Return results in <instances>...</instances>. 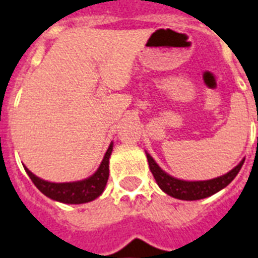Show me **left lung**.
Here are the masks:
<instances>
[{"instance_id": "8db88e82", "label": "left lung", "mask_w": 258, "mask_h": 258, "mask_svg": "<svg viewBox=\"0 0 258 258\" xmlns=\"http://www.w3.org/2000/svg\"><path fill=\"white\" fill-rule=\"evenodd\" d=\"M146 158H148V162H149L150 172L156 178V182L158 184V186L161 187L166 195L172 196L174 199L186 200V201L207 199L209 196L214 195V193H217L225 186H228L234 180L237 173L240 172L241 166L245 161V160H242L229 173L217 177V178H213V180L184 181L174 178V177L169 176L168 173H165L148 153H146Z\"/></svg>"}]
</instances>
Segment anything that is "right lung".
I'll return each instance as SVG.
<instances>
[{"label":"right lung","instance_id":"obj_1","mask_svg":"<svg viewBox=\"0 0 258 258\" xmlns=\"http://www.w3.org/2000/svg\"><path fill=\"white\" fill-rule=\"evenodd\" d=\"M112 150L113 142L109 145L100 168L97 169L93 176L76 182H59V184L49 182L34 176L26 166L24 168L37 189L49 199L63 204H85L96 200L104 191L109 178V157L112 154Z\"/></svg>","mask_w":258,"mask_h":258}]
</instances>
